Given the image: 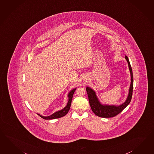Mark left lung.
I'll list each match as a JSON object with an SVG mask.
<instances>
[{"label": "left lung", "instance_id": "left-lung-1", "mask_svg": "<svg viewBox=\"0 0 154 154\" xmlns=\"http://www.w3.org/2000/svg\"><path fill=\"white\" fill-rule=\"evenodd\" d=\"M125 59L128 63L129 70L131 74V84L129 89V95L124 103L120 106H116L114 105H103L100 104V102L97 98L95 91L87 87L86 88L88 96L89 98L90 105L91 109L95 114L101 118H112L120 113L125 107H126L130 103L132 98V90H133V75H132V68L130 64L129 59L127 56H125Z\"/></svg>", "mask_w": 154, "mask_h": 154}]
</instances>
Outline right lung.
<instances>
[{
	"label": "right lung",
	"mask_w": 154,
	"mask_h": 154,
	"mask_svg": "<svg viewBox=\"0 0 154 154\" xmlns=\"http://www.w3.org/2000/svg\"><path fill=\"white\" fill-rule=\"evenodd\" d=\"M75 90H76V89L72 90L68 94L69 100H68L67 105L63 109H62L61 110L57 111V112L54 113L53 114H52L51 115H50V116H42V115H40V114L38 115L40 116L42 118L44 119L45 120L55 119L60 118L64 116L65 115H66V114L68 112V111H69V110H70L71 104H72V96H73V94H74V93Z\"/></svg>",
	"instance_id": "1"
}]
</instances>
